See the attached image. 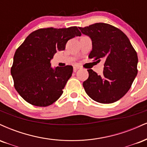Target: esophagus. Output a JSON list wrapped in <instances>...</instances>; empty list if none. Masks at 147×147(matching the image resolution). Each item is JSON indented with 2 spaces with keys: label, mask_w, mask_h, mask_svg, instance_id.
I'll use <instances>...</instances> for the list:
<instances>
[{
  "label": "esophagus",
  "mask_w": 147,
  "mask_h": 147,
  "mask_svg": "<svg viewBox=\"0 0 147 147\" xmlns=\"http://www.w3.org/2000/svg\"><path fill=\"white\" fill-rule=\"evenodd\" d=\"M80 68H81V67L80 66V65H75L74 66V70H78V69H80Z\"/></svg>",
  "instance_id": "obj_1"
}]
</instances>
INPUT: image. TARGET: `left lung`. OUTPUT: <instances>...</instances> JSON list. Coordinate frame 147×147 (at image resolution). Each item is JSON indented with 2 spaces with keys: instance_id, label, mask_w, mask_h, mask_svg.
Returning a JSON list of instances; mask_svg holds the SVG:
<instances>
[{
  "instance_id": "obj_1",
  "label": "left lung",
  "mask_w": 147,
  "mask_h": 147,
  "mask_svg": "<svg viewBox=\"0 0 147 147\" xmlns=\"http://www.w3.org/2000/svg\"><path fill=\"white\" fill-rule=\"evenodd\" d=\"M92 41L89 58L105 60L102 75L88 69L89 78L82 84L88 96L102 104L119 100L129 90L138 74V58L127 36L107 23L78 27Z\"/></svg>"
}]
</instances>
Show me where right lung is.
<instances>
[{
	"instance_id": "right-lung-1",
	"label": "right lung",
	"mask_w": 147,
	"mask_h": 147,
	"mask_svg": "<svg viewBox=\"0 0 147 147\" xmlns=\"http://www.w3.org/2000/svg\"><path fill=\"white\" fill-rule=\"evenodd\" d=\"M77 27L40 29L31 33L16 51L11 74L14 87L29 104L47 107L63 93L73 73V67L52 68L50 61L58 51L65 49L67 41L80 36Z\"/></svg>"
}]
</instances>
